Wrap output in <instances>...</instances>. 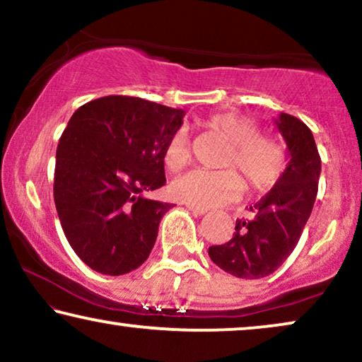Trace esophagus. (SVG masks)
Listing matches in <instances>:
<instances>
[{"label": "esophagus", "mask_w": 362, "mask_h": 362, "mask_svg": "<svg viewBox=\"0 0 362 362\" xmlns=\"http://www.w3.org/2000/svg\"><path fill=\"white\" fill-rule=\"evenodd\" d=\"M186 207L192 212V214H196V216H204L206 212H207V209H202V207H197V206H191V204H187Z\"/></svg>", "instance_id": "34e87169"}]
</instances>
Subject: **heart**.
<instances>
[{
	"mask_svg": "<svg viewBox=\"0 0 362 362\" xmlns=\"http://www.w3.org/2000/svg\"><path fill=\"white\" fill-rule=\"evenodd\" d=\"M202 125L229 145L222 166L239 172L249 189H270L284 175L286 168L284 141L270 133H257V123L252 118L222 112L207 117ZM163 160L171 171L181 170L186 165L189 160V146L185 132H176L168 140ZM235 172L192 170L171 182V194L177 201L202 209L226 204L234 201L244 187Z\"/></svg>",
	"mask_w": 362,
	"mask_h": 362,
	"instance_id": "b5f03b06",
	"label": "heart"
}]
</instances>
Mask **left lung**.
Returning a JSON list of instances; mask_svg holds the SVG:
<instances>
[{
	"mask_svg": "<svg viewBox=\"0 0 362 362\" xmlns=\"http://www.w3.org/2000/svg\"><path fill=\"white\" fill-rule=\"evenodd\" d=\"M275 125L284 136L288 163L275 186L250 206V219H237L229 242L209 247V257L227 274L257 280L274 274L298 244L313 209L321 158L303 122L280 113Z\"/></svg>",
	"mask_w": 362,
	"mask_h": 362,
	"instance_id": "obj_1",
	"label": "left lung"
}]
</instances>
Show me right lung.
I'll use <instances>...</instances> for the list:
<instances>
[{
    "mask_svg": "<svg viewBox=\"0 0 362 362\" xmlns=\"http://www.w3.org/2000/svg\"><path fill=\"white\" fill-rule=\"evenodd\" d=\"M185 110L108 95L77 108L56 153L54 202L69 244L103 275H125L148 259L168 202L163 153Z\"/></svg>",
    "mask_w": 362,
    "mask_h": 362,
    "instance_id": "1",
    "label": "right lung"
}]
</instances>
